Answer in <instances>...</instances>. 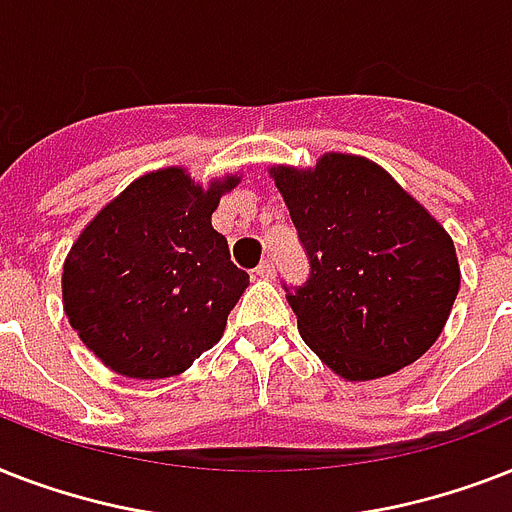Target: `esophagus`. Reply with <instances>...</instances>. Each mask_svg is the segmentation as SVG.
Here are the masks:
<instances>
[{"label":"esophagus","instance_id":"1","mask_svg":"<svg viewBox=\"0 0 512 512\" xmlns=\"http://www.w3.org/2000/svg\"><path fill=\"white\" fill-rule=\"evenodd\" d=\"M255 273L260 279H273V276H276V263H273V260H263V263L255 268Z\"/></svg>","mask_w":512,"mask_h":512}]
</instances>
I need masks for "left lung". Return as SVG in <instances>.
<instances>
[{
	"mask_svg": "<svg viewBox=\"0 0 512 512\" xmlns=\"http://www.w3.org/2000/svg\"><path fill=\"white\" fill-rule=\"evenodd\" d=\"M308 257L289 289L305 345L345 380L398 372L438 340L460 289L449 233L401 185L358 156L271 170Z\"/></svg>",
	"mask_w": 512,
	"mask_h": 512,
	"instance_id": "left-lung-1",
	"label": "left lung"
}]
</instances>
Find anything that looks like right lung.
Listing matches in <instances>:
<instances>
[{"mask_svg": "<svg viewBox=\"0 0 512 512\" xmlns=\"http://www.w3.org/2000/svg\"><path fill=\"white\" fill-rule=\"evenodd\" d=\"M236 183L204 191L177 167L151 172L76 239L63 265L66 316L114 372L172 377L223 337L249 276L231 263L212 212Z\"/></svg>", "mask_w": 512, "mask_h": 512, "instance_id": "right-lung-1", "label": "right lung"}]
</instances>
